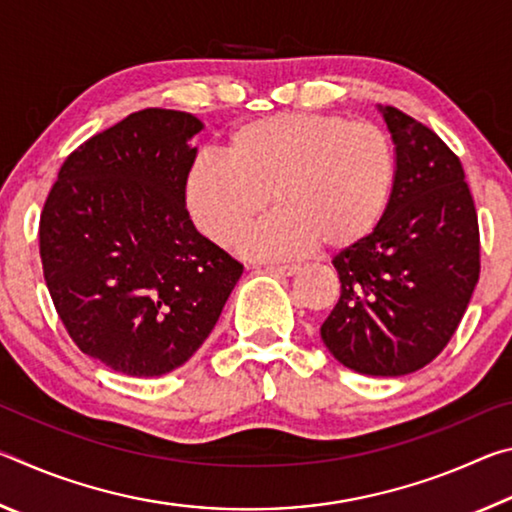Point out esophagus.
<instances>
[{
  "instance_id": "34e87169",
  "label": "esophagus",
  "mask_w": 512,
  "mask_h": 512,
  "mask_svg": "<svg viewBox=\"0 0 512 512\" xmlns=\"http://www.w3.org/2000/svg\"><path fill=\"white\" fill-rule=\"evenodd\" d=\"M298 268H300L298 264H271V266H266V271L273 275H280V277H289L296 273Z\"/></svg>"
}]
</instances>
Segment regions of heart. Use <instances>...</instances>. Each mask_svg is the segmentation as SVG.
Instances as JSON below:
<instances>
[{
  "mask_svg": "<svg viewBox=\"0 0 512 512\" xmlns=\"http://www.w3.org/2000/svg\"><path fill=\"white\" fill-rule=\"evenodd\" d=\"M223 155H201L187 169V214L214 244L232 246L271 197L276 212L239 240L241 253L257 259L361 244L384 219L397 183L391 137L341 115L250 121L228 137Z\"/></svg>",
  "mask_w": 512,
  "mask_h": 512,
  "instance_id": "1",
  "label": "heart"
}]
</instances>
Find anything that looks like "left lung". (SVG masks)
<instances>
[{
    "instance_id": "left-lung-1",
    "label": "left lung",
    "mask_w": 512,
    "mask_h": 512,
    "mask_svg": "<svg viewBox=\"0 0 512 512\" xmlns=\"http://www.w3.org/2000/svg\"><path fill=\"white\" fill-rule=\"evenodd\" d=\"M397 153L384 219L332 264L341 298L320 339L345 368L400 377L452 339L481 273L479 219L458 155L420 121L379 108Z\"/></svg>"
}]
</instances>
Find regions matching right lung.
Segmentation results:
<instances>
[{
  "label": "right lung",
  "mask_w": 512,
  "mask_h": 512,
  "mask_svg": "<svg viewBox=\"0 0 512 512\" xmlns=\"http://www.w3.org/2000/svg\"><path fill=\"white\" fill-rule=\"evenodd\" d=\"M201 128L189 112H133L67 155L42 207V273L58 316L81 352L121 375L183 366L244 273L183 201Z\"/></svg>",
  "instance_id": "add662e5"
}]
</instances>
